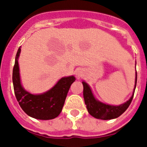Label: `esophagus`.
<instances>
[{"mask_svg":"<svg viewBox=\"0 0 147 147\" xmlns=\"http://www.w3.org/2000/svg\"><path fill=\"white\" fill-rule=\"evenodd\" d=\"M76 76H77L78 78L82 77V74L81 73V71H77V72H76Z\"/></svg>","mask_w":147,"mask_h":147,"instance_id":"esophagus-1","label":"esophagus"}]
</instances>
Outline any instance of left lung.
I'll return each mask as SVG.
<instances>
[{
    "label": "left lung",
    "instance_id": "8db88e82",
    "mask_svg": "<svg viewBox=\"0 0 147 147\" xmlns=\"http://www.w3.org/2000/svg\"><path fill=\"white\" fill-rule=\"evenodd\" d=\"M137 82V72H136V86ZM83 84V96L85 99V103L88 111L93 117L96 119H102V120H110V119H116L120 116L122 113H124L132 102L134 93L132 94L131 98L127 102L123 105L119 106H113V105H106L98 102V100L95 98L93 93L90 88L89 85L85 82H82ZM135 93V91L133 92Z\"/></svg>",
    "mask_w": 147,
    "mask_h": 147
}]
</instances>
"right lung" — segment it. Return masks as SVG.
I'll list each match as a JSON object with an SVG mask.
<instances>
[{
    "label": "right lung",
    "instance_id": "obj_1",
    "mask_svg": "<svg viewBox=\"0 0 147 147\" xmlns=\"http://www.w3.org/2000/svg\"><path fill=\"white\" fill-rule=\"evenodd\" d=\"M18 49L13 67L12 82L14 90L20 107L28 115L36 119L49 120L57 117L61 113L70 87L76 78L74 76L63 77L50 90L40 95H34L26 91L20 84L18 57L20 53Z\"/></svg>",
    "mask_w": 147,
    "mask_h": 147
}]
</instances>
